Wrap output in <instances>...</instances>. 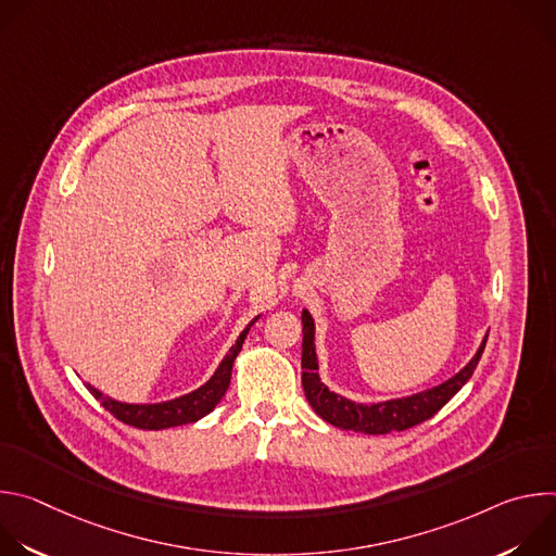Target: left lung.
<instances>
[{
  "label": "left lung",
  "instance_id": "1",
  "mask_svg": "<svg viewBox=\"0 0 556 556\" xmlns=\"http://www.w3.org/2000/svg\"><path fill=\"white\" fill-rule=\"evenodd\" d=\"M301 324H303V350H301V382L305 399L312 405V409L319 414L326 422L345 429V431H363L369 435H382L391 431H405L412 429L429 418H433L453 395L464 387V382L472 376L475 367H478L484 345L478 350V354L472 356V361L453 378L446 382L407 395V399L399 401H387L378 405H356L350 403L341 395L332 393L316 374L319 365H316V354H314V321L307 309L301 314ZM489 339V334H486Z\"/></svg>",
  "mask_w": 556,
  "mask_h": 556
}]
</instances>
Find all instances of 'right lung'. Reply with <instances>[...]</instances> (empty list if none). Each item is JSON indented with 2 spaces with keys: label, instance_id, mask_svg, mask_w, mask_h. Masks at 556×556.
Returning <instances> with one entry per match:
<instances>
[{
  "label": "right lung",
  "instance_id": "1",
  "mask_svg": "<svg viewBox=\"0 0 556 556\" xmlns=\"http://www.w3.org/2000/svg\"><path fill=\"white\" fill-rule=\"evenodd\" d=\"M255 321H257V316L249 324V328L240 334L237 343L228 350V354L219 363L213 378L206 384H202L200 389L182 395V399H176V401H169V403H157V405H125V403H116L112 399H105L101 391H97L90 384H88V389L114 418H118L121 422H125L129 427H136V429L157 431V429H169V427H180V425L195 422L202 416H206L208 412H213L217 407V403L222 401V395L226 393V389L230 384L232 363H235L237 354H240V350L244 345V339H247V334H249V330Z\"/></svg>",
  "mask_w": 556,
  "mask_h": 556
}]
</instances>
